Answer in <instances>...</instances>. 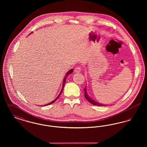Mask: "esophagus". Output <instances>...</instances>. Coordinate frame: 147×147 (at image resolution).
<instances>
[{"label":"esophagus","instance_id":"34e87169","mask_svg":"<svg viewBox=\"0 0 147 147\" xmlns=\"http://www.w3.org/2000/svg\"><path fill=\"white\" fill-rule=\"evenodd\" d=\"M81 70H82V69H81V68L80 67H77L75 69V72L78 73H80L81 71Z\"/></svg>","mask_w":147,"mask_h":147}]
</instances>
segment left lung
<instances>
[{
  "instance_id": "left-lung-1",
  "label": "left lung",
  "mask_w": 147,
  "mask_h": 147,
  "mask_svg": "<svg viewBox=\"0 0 147 147\" xmlns=\"http://www.w3.org/2000/svg\"><path fill=\"white\" fill-rule=\"evenodd\" d=\"M84 96L85 98L89 102H90L91 104L94 105H96V106H106V105H103V104H100V103H98V102L95 101L94 100L92 99L89 96V95L87 93V89H86V86H85V88L84 89Z\"/></svg>"
}]
</instances>
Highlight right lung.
<instances>
[{
  "mask_svg": "<svg viewBox=\"0 0 147 147\" xmlns=\"http://www.w3.org/2000/svg\"><path fill=\"white\" fill-rule=\"evenodd\" d=\"M32 33V32H31ZM31 33H30V34H31ZM73 69H71L70 70H69L67 73H66V74H65V77H64V79H63V85H62V90H61V91L60 92V93H59V94L58 95V96L57 97V98L54 100H53L52 102H49V104H46L45 105H44V106H47V105H51V104H53V102H55V101H56V100L59 98V96H60V95L62 94V91H63V88H64V84L65 83V82H66V79H67V77L70 74H71L72 73H73Z\"/></svg>",
  "mask_w": 147,
  "mask_h": 147,
  "instance_id": "add662e5",
  "label": "right lung"
}]
</instances>
